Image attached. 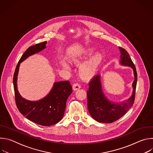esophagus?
I'll use <instances>...</instances> for the list:
<instances>
[{"label": "esophagus", "mask_w": 153, "mask_h": 153, "mask_svg": "<svg viewBox=\"0 0 153 153\" xmlns=\"http://www.w3.org/2000/svg\"><path fill=\"white\" fill-rule=\"evenodd\" d=\"M80 88V85L78 83H75L73 85V89L74 91H76Z\"/></svg>", "instance_id": "esophagus-1"}]
</instances>
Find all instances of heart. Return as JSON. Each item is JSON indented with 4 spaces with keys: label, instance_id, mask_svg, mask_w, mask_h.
I'll return each instance as SVG.
<instances>
[{
    "label": "heart",
    "instance_id": "b5f03b06",
    "mask_svg": "<svg viewBox=\"0 0 153 153\" xmlns=\"http://www.w3.org/2000/svg\"><path fill=\"white\" fill-rule=\"evenodd\" d=\"M93 51L92 50H86L83 53H82L74 56L73 58L72 61L75 64H80L82 62H83V60L86 59L88 57L91 56L93 54ZM102 59V55L99 53H96L88 61H87L80 68L79 71L80 77L85 80L90 79L92 78L96 74V71H97V69L100 66ZM62 65L65 68H69L68 65L65 62H62Z\"/></svg>",
    "mask_w": 153,
    "mask_h": 153
}]
</instances>
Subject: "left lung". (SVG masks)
Wrapping results in <instances>:
<instances>
[{"instance_id":"1","label":"left lung","mask_w":153,"mask_h":153,"mask_svg":"<svg viewBox=\"0 0 153 153\" xmlns=\"http://www.w3.org/2000/svg\"><path fill=\"white\" fill-rule=\"evenodd\" d=\"M119 48L121 53L120 63L131 67L134 71L133 94L127 101L121 104L111 103L105 97L102 92L100 75L94 76L90 82L89 89L87 91L88 109L91 117L99 122L110 123L117 120L128 111L134 102L137 80L135 65L128 53L120 47Z\"/></svg>"}]
</instances>
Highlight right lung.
<instances>
[{
  "label": "right lung",
  "mask_w": 153,
  "mask_h": 153,
  "mask_svg": "<svg viewBox=\"0 0 153 153\" xmlns=\"http://www.w3.org/2000/svg\"><path fill=\"white\" fill-rule=\"evenodd\" d=\"M46 43L45 41L30 46L22 56L14 71L13 85L16 104L20 113L34 123L48 126L58 123L63 116L67 99L73 91L70 82H55L50 93L45 97L36 102L27 100L22 97L17 88V78L20 62L45 48Z\"/></svg>",
  "instance_id": "obj_1"
}]
</instances>
